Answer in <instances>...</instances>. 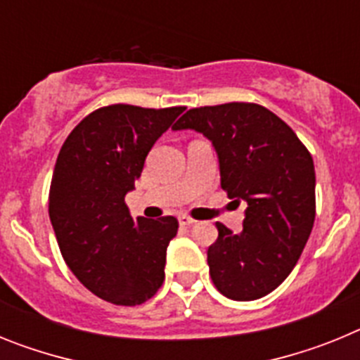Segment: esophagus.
Masks as SVG:
<instances>
[{"mask_svg":"<svg viewBox=\"0 0 360 360\" xmlns=\"http://www.w3.org/2000/svg\"><path fill=\"white\" fill-rule=\"evenodd\" d=\"M178 224L182 225V227H189V225H193V224H196L195 219L193 218H189V216H180V218H178Z\"/></svg>","mask_w":360,"mask_h":360,"instance_id":"obj_1","label":"esophagus"}]
</instances>
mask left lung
<instances>
[{"mask_svg":"<svg viewBox=\"0 0 360 360\" xmlns=\"http://www.w3.org/2000/svg\"><path fill=\"white\" fill-rule=\"evenodd\" d=\"M174 131L195 129L218 155L221 189L247 203L243 231L216 224L207 250L214 287L234 301H254L281 285L303 252L316 219V171L288 124L259 104L193 108Z\"/></svg>","mask_w":360,"mask_h":360,"instance_id":"1","label":"left lung"}]
</instances>
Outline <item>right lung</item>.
<instances>
[{"label":"right lung","mask_w":360,"mask_h":360,"mask_svg":"<svg viewBox=\"0 0 360 360\" xmlns=\"http://www.w3.org/2000/svg\"><path fill=\"white\" fill-rule=\"evenodd\" d=\"M184 106L111 104L95 110L63 144L50 186L49 214L66 265L97 297L135 307L164 283L173 216L131 218L124 202L153 144Z\"/></svg>","instance_id":"right-lung-1"}]
</instances>
